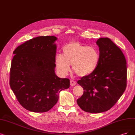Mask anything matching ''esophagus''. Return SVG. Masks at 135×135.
<instances>
[{"label":"esophagus","mask_w":135,"mask_h":135,"mask_svg":"<svg viewBox=\"0 0 135 135\" xmlns=\"http://www.w3.org/2000/svg\"><path fill=\"white\" fill-rule=\"evenodd\" d=\"M76 81H73V80H71V81H70V84H71V86H74L76 84Z\"/></svg>","instance_id":"obj_1"}]
</instances>
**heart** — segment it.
<instances>
[{
	"mask_svg": "<svg viewBox=\"0 0 135 135\" xmlns=\"http://www.w3.org/2000/svg\"><path fill=\"white\" fill-rule=\"evenodd\" d=\"M62 50L63 54L57 53L54 58L56 69L61 76L68 74L71 64L78 75L88 76L96 70L100 62V53L97 48L77 41L66 44Z\"/></svg>",
	"mask_w": 135,
	"mask_h": 135,
	"instance_id": "1",
	"label": "heart"
}]
</instances>
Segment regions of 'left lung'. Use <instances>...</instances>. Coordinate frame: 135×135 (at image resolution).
I'll return each mask as SVG.
<instances>
[{
    "label": "left lung",
    "instance_id": "left-lung-1",
    "mask_svg": "<svg viewBox=\"0 0 135 135\" xmlns=\"http://www.w3.org/2000/svg\"><path fill=\"white\" fill-rule=\"evenodd\" d=\"M100 62L91 74L77 83L83 88L78 105L87 112L97 113L111 108L125 91L127 84L126 61L121 50L108 38L96 42Z\"/></svg>",
    "mask_w": 135,
    "mask_h": 135
}]
</instances>
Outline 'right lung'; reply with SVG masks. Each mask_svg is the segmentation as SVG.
Instances as JSON below:
<instances>
[{
	"instance_id": "right-lung-1",
	"label": "right lung",
	"mask_w": 135,
	"mask_h": 135,
	"mask_svg": "<svg viewBox=\"0 0 135 135\" xmlns=\"http://www.w3.org/2000/svg\"><path fill=\"white\" fill-rule=\"evenodd\" d=\"M57 39L54 36L34 38L13 52L10 86L19 103L29 111H48L57 103L59 92L69 87L68 78L55 73Z\"/></svg>"
}]
</instances>
